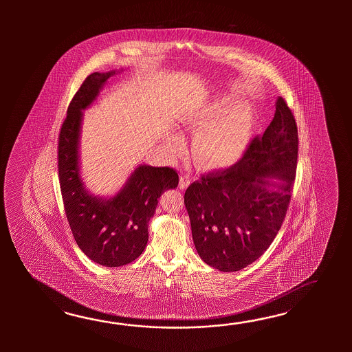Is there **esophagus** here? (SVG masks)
<instances>
[{
  "instance_id": "esophagus-1",
  "label": "esophagus",
  "mask_w": 352,
  "mask_h": 352,
  "mask_svg": "<svg viewBox=\"0 0 352 352\" xmlns=\"http://www.w3.org/2000/svg\"><path fill=\"white\" fill-rule=\"evenodd\" d=\"M190 181H191V179H190L188 175H181V176H179V188H182V190L186 188V187L190 185Z\"/></svg>"
}]
</instances>
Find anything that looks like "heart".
<instances>
[{
    "instance_id": "1",
    "label": "heart",
    "mask_w": 352,
    "mask_h": 352,
    "mask_svg": "<svg viewBox=\"0 0 352 352\" xmlns=\"http://www.w3.org/2000/svg\"><path fill=\"white\" fill-rule=\"evenodd\" d=\"M225 109L224 102H217L208 109L187 120L190 126H200ZM253 129V117L247 108H235L223 118L204 129L197 140L200 160L208 166H225L234 162L247 147Z\"/></svg>"
}]
</instances>
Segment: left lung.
<instances>
[{"instance_id": "left-lung-1", "label": "left lung", "mask_w": 352, "mask_h": 352, "mask_svg": "<svg viewBox=\"0 0 352 352\" xmlns=\"http://www.w3.org/2000/svg\"><path fill=\"white\" fill-rule=\"evenodd\" d=\"M297 158L296 118L278 98L274 118L243 156L226 168L202 173L185 191L195 248L204 262L236 272L264 254L285 221ZM268 177L285 184L270 190Z\"/></svg>"}]
</instances>
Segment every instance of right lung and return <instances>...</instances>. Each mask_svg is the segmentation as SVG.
Listing matches in <instances>:
<instances>
[{"instance_id": "add662e5", "label": "right lung", "mask_w": 352, "mask_h": 352, "mask_svg": "<svg viewBox=\"0 0 352 352\" xmlns=\"http://www.w3.org/2000/svg\"><path fill=\"white\" fill-rule=\"evenodd\" d=\"M114 74L112 70L85 78L67 107L58 141L60 191L73 236L89 259L111 268L133 262L142 254L158 197L179 185V173L173 167L141 165L112 199H99L85 191L78 166L82 109Z\"/></svg>"}]
</instances>
